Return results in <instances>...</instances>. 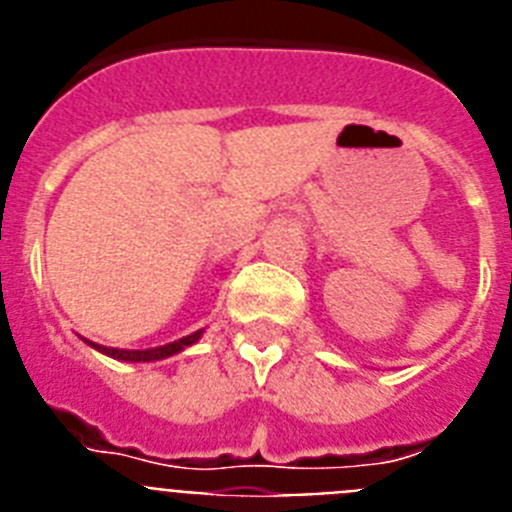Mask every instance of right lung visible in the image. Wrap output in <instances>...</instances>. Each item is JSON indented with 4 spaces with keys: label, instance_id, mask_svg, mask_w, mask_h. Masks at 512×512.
Listing matches in <instances>:
<instances>
[{
    "label": "right lung",
    "instance_id": "add662e5",
    "mask_svg": "<svg viewBox=\"0 0 512 512\" xmlns=\"http://www.w3.org/2000/svg\"><path fill=\"white\" fill-rule=\"evenodd\" d=\"M200 336H202V330H197V333H189V336L179 338V341H174V343H166V346H156V348H143V351L107 348V346H99V343H92V341H87V343L92 348H97L99 354H107L117 361H158V359H169V356L179 354V351H184L187 346H192V343L200 341Z\"/></svg>",
    "mask_w": 512,
    "mask_h": 512
}]
</instances>
